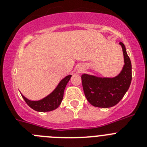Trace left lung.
<instances>
[{
	"mask_svg": "<svg viewBox=\"0 0 147 147\" xmlns=\"http://www.w3.org/2000/svg\"><path fill=\"white\" fill-rule=\"evenodd\" d=\"M124 54V65L115 77H98L84 74L82 75L83 90L87 100L93 106L107 108L117 105L128 90L132 81V65L125 45L119 42Z\"/></svg>",
	"mask_w": 147,
	"mask_h": 147,
	"instance_id": "obj_1",
	"label": "left lung"
}]
</instances>
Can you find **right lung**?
Segmentation results:
<instances>
[{"label":"right lung","mask_w":147,"mask_h":147,"mask_svg":"<svg viewBox=\"0 0 147 147\" xmlns=\"http://www.w3.org/2000/svg\"><path fill=\"white\" fill-rule=\"evenodd\" d=\"M71 77V75H68L65 76L64 79H62L59 82L57 88L54 90V91L51 92L47 96H45L42 99L38 100V101H31L21 94L22 97L25 100L27 105L36 111H38V112L52 111L57 108L60 105L62 98H63L65 88L67 82H69Z\"/></svg>","instance_id":"right-lung-1"}]
</instances>
